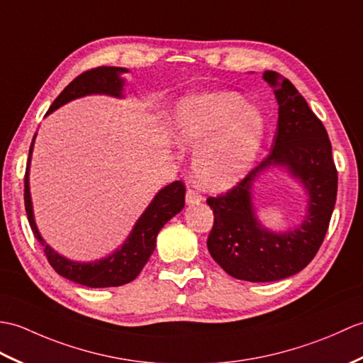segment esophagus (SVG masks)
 I'll list each match as a JSON object with an SVG mask.
<instances>
[{
	"label": "esophagus",
	"mask_w": 363,
	"mask_h": 363,
	"mask_svg": "<svg viewBox=\"0 0 363 363\" xmlns=\"http://www.w3.org/2000/svg\"><path fill=\"white\" fill-rule=\"evenodd\" d=\"M203 200V197L199 194V192L196 191V189H188L186 191V203L189 205V203H199V202H202Z\"/></svg>",
	"instance_id": "obj_1"
}]
</instances>
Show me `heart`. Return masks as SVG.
<instances>
[{"label": "heart", "mask_w": 363, "mask_h": 363, "mask_svg": "<svg viewBox=\"0 0 363 363\" xmlns=\"http://www.w3.org/2000/svg\"><path fill=\"white\" fill-rule=\"evenodd\" d=\"M177 140L199 146L192 169L200 184L223 189L252 167L265 133L259 111L236 93H209L182 99L174 110Z\"/></svg>", "instance_id": "obj_1"}]
</instances>
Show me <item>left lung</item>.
I'll return each instance as SVG.
<instances>
[{
    "label": "left lung",
    "instance_id": "left-lung-1",
    "mask_svg": "<svg viewBox=\"0 0 363 363\" xmlns=\"http://www.w3.org/2000/svg\"><path fill=\"white\" fill-rule=\"evenodd\" d=\"M264 79L277 86L279 106L270 154L236 186L206 199L214 213L206 240L209 253L228 275L252 283L292 277L313 259L331 222L339 183L333 146L323 123L291 80L278 82L275 71H265ZM275 164L287 165L310 191V214L301 228L286 235H273L260 228L249 194L254 177Z\"/></svg>",
    "mask_w": 363,
    "mask_h": 363
}]
</instances>
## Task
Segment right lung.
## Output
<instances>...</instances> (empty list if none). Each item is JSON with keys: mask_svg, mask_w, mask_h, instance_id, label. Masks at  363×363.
<instances>
[{"mask_svg": "<svg viewBox=\"0 0 363 363\" xmlns=\"http://www.w3.org/2000/svg\"><path fill=\"white\" fill-rule=\"evenodd\" d=\"M125 71L127 69L118 67H98L84 71L82 74H79L71 84H68L65 90L55 98L50 110H48V113H51V111L72 99L82 98L85 94L104 93L110 96H121L124 82L119 77V74ZM32 147H34V140L30 143L26 174H24V208H26L30 228L34 231V236L37 238L38 242L45 247L43 250L46 259L51 267L63 278L74 281V283L86 287H116L130 283V281L140 275V272L149 261L150 255L154 253L157 245V235L160 230L164 227V223L171 217H174L183 209L184 192H186L183 182L177 180L158 192L146 211L140 217V220L136 222L130 238L125 240V244L118 252L101 261L88 264L72 262L55 253L51 247H48L35 227L28 179Z\"/></svg>", "mask_w": 363, "mask_h": 363, "instance_id": "right-lung-1", "label": "right lung"}]
</instances>
